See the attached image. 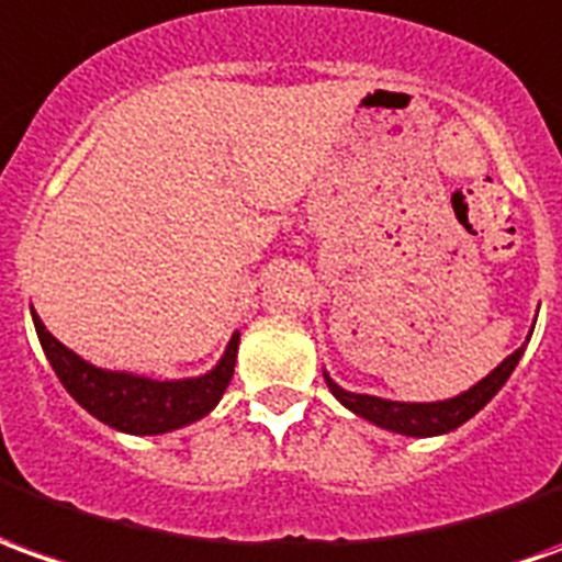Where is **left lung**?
<instances>
[{"label":"left lung","mask_w":562,"mask_h":562,"mask_svg":"<svg viewBox=\"0 0 562 562\" xmlns=\"http://www.w3.org/2000/svg\"><path fill=\"white\" fill-rule=\"evenodd\" d=\"M524 357V348L508 353L503 363L493 369L491 375L481 378L479 384L463 390L460 396L441 402H393L381 400V396H369V393H351V390L338 387L333 378L326 375V387L336 396L345 408H351L357 417H366L369 424H375L390 432L400 436H415V439H429V436H445L451 429L463 427L469 417H475L487 405V402L503 390L508 375L515 372L517 360Z\"/></svg>","instance_id":"left-lung-1"}]
</instances>
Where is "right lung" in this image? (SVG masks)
Returning <instances> with one entry per match:
<instances>
[{
	"label": "right lung",
	"mask_w": 562,
	"mask_h": 562,
	"mask_svg": "<svg viewBox=\"0 0 562 562\" xmlns=\"http://www.w3.org/2000/svg\"><path fill=\"white\" fill-rule=\"evenodd\" d=\"M35 333L45 348V357L54 366V372L69 390V396L90 415L121 429L130 436H160L172 432L187 424H196L221 402L224 390L233 381L238 353V333H233L224 357L217 366L199 378H175V381H157V378L133 375V372H111L87 363L83 357L69 351L63 341L47 333L42 317L33 312Z\"/></svg>",
	"instance_id": "obj_1"
}]
</instances>
